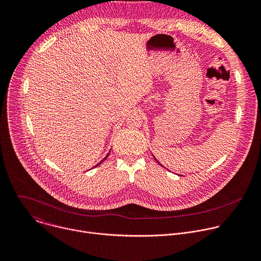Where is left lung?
Returning <instances> with one entry per match:
<instances>
[{"label":"left lung","instance_id":"left-lung-1","mask_svg":"<svg viewBox=\"0 0 261 261\" xmlns=\"http://www.w3.org/2000/svg\"><path fill=\"white\" fill-rule=\"evenodd\" d=\"M155 160H156V161H157V159H155ZM157 162H158V161H157ZM158 163H159V162H158ZM159 164H160V163H159Z\"/></svg>","mask_w":261,"mask_h":261}]
</instances>
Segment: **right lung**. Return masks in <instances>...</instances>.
I'll list each match as a JSON object with an SVG mask.
<instances>
[{
    "label": "right lung",
    "mask_w": 261,
    "mask_h": 261,
    "mask_svg": "<svg viewBox=\"0 0 261 261\" xmlns=\"http://www.w3.org/2000/svg\"><path fill=\"white\" fill-rule=\"evenodd\" d=\"M107 156H108V155H107ZM107 156H106V157H105V158H104V159H103V160H102V161H101V162H100V163H99V164H101V163H102V162H103V161H104V160H105V159H106V158H107ZM99 164H97V165H96V166H98V165H99ZM96 166H95V167H96Z\"/></svg>",
    "instance_id": "add662e5"
}]
</instances>
